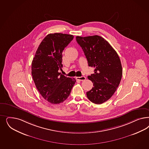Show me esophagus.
<instances>
[{
	"instance_id": "esophagus-1",
	"label": "esophagus",
	"mask_w": 149,
	"mask_h": 149,
	"mask_svg": "<svg viewBox=\"0 0 149 149\" xmlns=\"http://www.w3.org/2000/svg\"><path fill=\"white\" fill-rule=\"evenodd\" d=\"M86 78L85 76L76 77V79H77V80H79V81H83L86 80Z\"/></svg>"
}]
</instances>
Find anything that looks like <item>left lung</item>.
Returning <instances> with one entry per match:
<instances>
[{
	"label": "left lung",
	"mask_w": 149,
	"mask_h": 149,
	"mask_svg": "<svg viewBox=\"0 0 149 149\" xmlns=\"http://www.w3.org/2000/svg\"><path fill=\"white\" fill-rule=\"evenodd\" d=\"M76 40L84 52L88 66L95 68L94 73L88 76L93 87L86 92V96L92 102L101 104L110 99L120 83V58L109 42L100 36H77Z\"/></svg>",
	"instance_id": "left-lung-1"
}]
</instances>
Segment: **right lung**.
Returning a JSON list of instances; mask_svg holds the SVG:
<instances>
[{"label":"right lung","mask_w":149,"mask_h":149,"mask_svg":"<svg viewBox=\"0 0 149 149\" xmlns=\"http://www.w3.org/2000/svg\"><path fill=\"white\" fill-rule=\"evenodd\" d=\"M73 39L71 34H49L39 45L32 62L36 86L41 95L53 104L66 100L76 81L58 72L63 67V50Z\"/></svg>","instance_id":"add662e5"}]
</instances>
